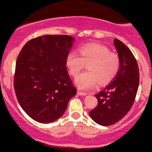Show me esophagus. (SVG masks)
<instances>
[{
    "mask_svg": "<svg viewBox=\"0 0 152 152\" xmlns=\"http://www.w3.org/2000/svg\"><path fill=\"white\" fill-rule=\"evenodd\" d=\"M77 94L79 95V96H85V95H87V93H85V92L80 91V90H78V91H77Z\"/></svg>",
    "mask_w": 152,
    "mask_h": 152,
    "instance_id": "34e87169",
    "label": "esophagus"
}]
</instances>
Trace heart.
<instances>
[{
    "instance_id": "heart-1",
    "label": "heart",
    "mask_w": 152,
    "mask_h": 152,
    "mask_svg": "<svg viewBox=\"0 0 152 152\" xmlns=\"http://www.w3.org/2000/svg\"><path fill=\"white\" fill-rule=\"evenodd\" d=\"M79 53L70 51L65 59L70 74L76 76L87 64V71L80 73L75 79L77 87L87 90L99 82L106 85L113 81L120 69V58L110 48L99 43H88L79 47Z\"/></svg>"
}]
</instances>
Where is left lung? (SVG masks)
<instances>
[{"instance_id":"1","label":"left lung","mask_w":152,"mask_h":152,"mask_svg":"<svg viewBox=\"0 0 152 152\" xmlns=\"http://www.w3.org/2000/svg\"><path fill=\"white\" fill-rule=\"evenodd\" d=\"M114 45L120 58V69L114 81L95 95L98 104L90 112V118L102 126L115 124L128 113L139 85V68L133 53L119 39H114Z\"/></svg>"}]
</instances>
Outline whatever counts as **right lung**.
<instances>
[{"label": "right lung", "instance_id": "1", "mask_svg": "<svg viewBox=\"0 0 152 152\" xmlns=\"http://www.w3.org/2000/svg\"><path fill=\"white\" fill-rule=\"evenodd\" d=\"M74 39L68 35H43L27 42L18 55L15 94L23 110L36 121L57 120L76 95L65 62Z\"/></svg>", "mask_w": 152, "mask_h": 152}]
</instances>
